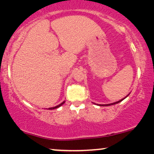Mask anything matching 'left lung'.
Here are the masks:
<instances>
[{"label":"left lung","instance_id":"obj_1","mask_svg":"<svg viewBox=\"0 0 154 154\" xmlns=\"http://www.w3.org/2000/svg\"><path fill=\"white\" fill-rule=\"evenodd\" d=\"M129 96V94L127 96H125V97L124 98H122V99H121V100H120V101H117V102H115V103H110V104H99V105H98V104H97L98 106H111V105H114V104H117V103H120V102H121L122 101H123V100L125 99V98H127L128 97V96Z\"/></svg>","mask_w":154,"mask_h":154}]
</instances>
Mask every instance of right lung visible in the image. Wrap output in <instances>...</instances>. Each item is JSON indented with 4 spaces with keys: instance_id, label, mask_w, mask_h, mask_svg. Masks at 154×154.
<instances>
[{
    "instance_id": "right-lung-1",
    "label": "right lung",
    "mask_w": 154,
    "mask_h": 154,
    "mask_svg": "<svg viewBox=\"0 0 154 154\" xmlns=\"http://www.w3.org/2000/svg\"><path fill=\"white\" fill-rule=\"evenodd\" d=\"M65 101H63V103H61L60 104H59V105H58V106H55V107H53V108H48V109H49V110H53V109H56V108H59V107H60V106H62L63 103H65Z\"/></svg>"
}]
</instances>
